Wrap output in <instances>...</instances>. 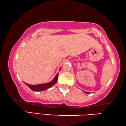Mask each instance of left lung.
<instances>
[{"instance_id":"obj_1","label":"left lung","mask_w":126,"mask_h":126,"mask_svg":"<svg viewBox=\"0 0 126 126\" xmlns=\"http://www.w3.org/2000/svg\"><path fill=\"white\" fill-rule=\"evenodd\" d=\"M83 92H84V91H83ZM86 92V93H87V94H90L89 92Z\"/></svg>"}]
</instances>
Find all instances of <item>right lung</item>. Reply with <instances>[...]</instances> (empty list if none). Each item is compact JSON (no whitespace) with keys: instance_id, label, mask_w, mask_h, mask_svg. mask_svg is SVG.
<instances>
[{"instance_id":"1","label":"right lung","mask_w":126,"mask_h":126,"mask_svg":"<svg viewBox=\"0 0 126 126\" xmlns=\"http://www.w3.org/2000/svg\"><path fill=\"white\" fill-rule=\"evenodd\" d=\"M57 79H58V73L57 74L56 76L55 77V78L50 82H48L46 83H43V84H39V85H30L26 83H25L30 88L31 90H32V91H45V90L49 89V88H50L51 87H52V86H54L55 83H56Z\"/></svg>"}]
</instances>
